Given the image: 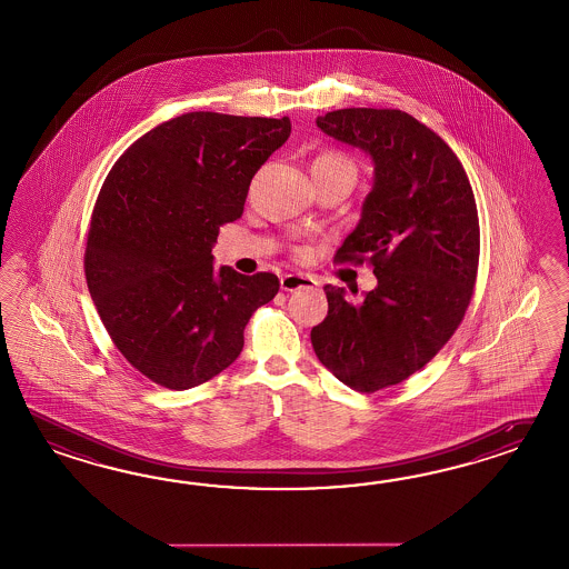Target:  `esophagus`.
Wrapping results in <instances>:
<instances>
[{"instance_id": "obj_1", "label": "esophagus", "mask_w": 569, "mask_h": 569, "mask_svg": "<svg viewBox=\"0 0 569 569\" xmlns=\"http://www.w3.org/2000/svg\"><path fill=\"white\" fill-rule=\"evenodd\" d=\"M318 287V280L309 274H284L280 278L282 291H299V289H313Z\"/></svg>"}]
</instances>
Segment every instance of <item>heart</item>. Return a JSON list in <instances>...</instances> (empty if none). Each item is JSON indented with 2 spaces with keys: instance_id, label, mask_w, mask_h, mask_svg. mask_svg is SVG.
<instances>
[{
  "instance_id": "b5f03b06",
  "label": "heart",
  "mask_w": 569,
  "mask_h": 569,
  "mask_svg": "<svg viewBox=\"0 0 569 569\" xmlns=\"http://www.w3.org/2000/svg\"><path fill=\"white\" fill-rule=\"evenodd\" d=\"M311 176H350L355 177V164L349 157L340 150H323L311 162Z\"/></svg>"
}]
</instances>
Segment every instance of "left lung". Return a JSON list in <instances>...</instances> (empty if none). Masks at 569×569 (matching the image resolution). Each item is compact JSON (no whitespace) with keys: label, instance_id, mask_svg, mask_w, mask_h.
<instances>
[{"label":"left lung","instance_id":"left-lung-1","mask_svg":"<svg viewBox=\"0 0 569 569\" xmlns=\"http://www.w3.org/2000/svg\"><path fill=\"white\" fill-rule=\"evenodd\" d=\"M318 128L376 162L357 229L336 263L373 268L378 287L350 303L326 284L328 316L311 330L321 365L352 390L373 393L429 363L465 320L481 231L475 193L452 148L400 109H338Z\"/></svg>","mask_w":569,"mask_h":569}]
</instances>
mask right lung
I'll use <instances>...</instances> for the list:
<instances>
[{
    "label": "right lung",
    "instance_id": "right-lung-1",
    "mask_svg": "<svg viewBox=\"0 0 569 569\" xmlns=\"http://www.w3.org/2000/svg\"><path fill=\"white\" fill-rule=\"evenodd\" d=\"M291 136V119L193 111L138 138L90 217L84 274L128 363L169 390L219 376L278 292L277 274L212 268L219 229L243 214L251 177Z\"/></svg>",
    "mask_w": 569,
    "mask_h": 569
}]
</instances>
